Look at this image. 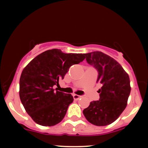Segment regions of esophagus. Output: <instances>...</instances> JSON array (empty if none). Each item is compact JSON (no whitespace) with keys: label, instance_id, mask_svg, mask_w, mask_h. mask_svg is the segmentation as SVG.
Wrapping results in <instances>:
<instances>
[{"label":"esophagus","instance_id":"34e87169","mask_svg":"<svg viewBox=\"0 0 148 148\" xmlns=\"http://www.w3.org/2000/svg\"><path fill=\"white\" fill-rule=\"evenodd\" d=\"M73 97H74V100H79L80 98H81V96L74 94V95H73Z\"/></svg>","mask_w":148,"mask_h":148}]
</instances>
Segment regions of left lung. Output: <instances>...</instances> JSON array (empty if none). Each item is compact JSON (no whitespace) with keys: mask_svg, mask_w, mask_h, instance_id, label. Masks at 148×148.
<instances>
[{"mask_svg":"<svg viewBox=\"0 0 148 148\" xmlns=\"http://www.w3.org/2000/svg\"><path fill=\"white\" fill-rule=\"evenodd\" d=\"M86 61L98 72L97 83L99 99L93 101L83 111L89 123L96 126L113 123L127 106L130 95V80L127 73L115 59L101 51L85 53Z\"/></svg>","mask_w":148,"mask_h":148,"instance_id":"left-lung-1","label":"left lung"}]
</instances>
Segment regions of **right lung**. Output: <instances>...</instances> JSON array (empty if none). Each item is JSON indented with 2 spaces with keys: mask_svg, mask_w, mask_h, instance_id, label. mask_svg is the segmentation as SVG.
<instances>
[{
  "mask_svg": "<svg viewBox=\"0 0 148 148\" xmlns=\"http://www.w3.org/2000/svg\"><path fill=\"white\" fill-rule=\"evenodd\" d=\"M85 58L84 54L64 53L53 49L40 53L23 69L19 81L20 99L37 124L51 127L62 121L74 98L53 88L59 85L71 66Z\"/></svg>",
  "mask_w": 148,
  "mask_h": 148,
  "instance_id": "obj_1",
  "label": "right lung"
}]
</instances>
